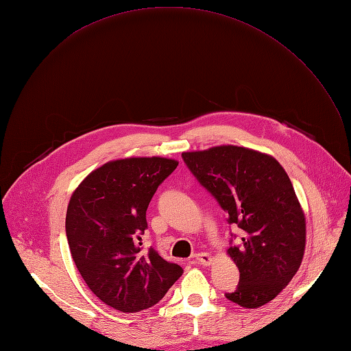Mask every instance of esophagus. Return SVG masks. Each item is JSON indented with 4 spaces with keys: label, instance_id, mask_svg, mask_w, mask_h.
<instances>
[{
    "label": "esophagus",
    "instance_id": "esophagus-1",
    "mask_svg": "<svg viewBox=\"0 0 351 351\" xmlns=\"http://www.w3.org/2000/svg\"><path fill=\"white\" fill-rule=\"evenodd\" d=\"M195 261L197 265H202V266H209L212 263V256L208 254V253H197L195 256Z\"/></svg>",
    "mask_w": 351,
    "mask_h": 351
}]
</instances>
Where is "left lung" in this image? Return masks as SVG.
Returning a JSON list of instances; mask_svg holds the SVG:
<instances>
[{
    "instance_id": "left-lung-1",
    "label": "left lung",
    "mask_w": 351,
    "mask_h": 351,
    "mask_svg": "<svg viewBox=\"0 0 351 351\" xmlns=\"http://www.w3.org/2000/svg\"><path fill=\"white\" fill-rule=\"evenodd\" d=\"M183 162L241 229L228 249L239 267V285L225 293L230 302L261 307L289 285L300 267L306 222L291 182L274 158L241 146H215L183 152Z\"/></svg>"
}]
</instances>
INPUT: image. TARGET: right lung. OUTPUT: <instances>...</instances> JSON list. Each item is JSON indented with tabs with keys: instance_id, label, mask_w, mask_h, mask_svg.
<instances>
[{
	"instance_id": "1",
	"label": "right lung",
	"mask_w": 351,
	"mask_h": 351,
	"mask_svg": "<svg viewBox=\"0 0 351 351\" xmlns=\"http://www.w3.org/2000/svg\"><path fill=\"white\" fill-rule=\"evenodd\" d=\"M176 166L156 156L112 160L71 196L65 219L71 256L90 291L115 310L155 306L183 273L154 247L142 249L146 209Z\"/></svg>"
}]
</instances>
